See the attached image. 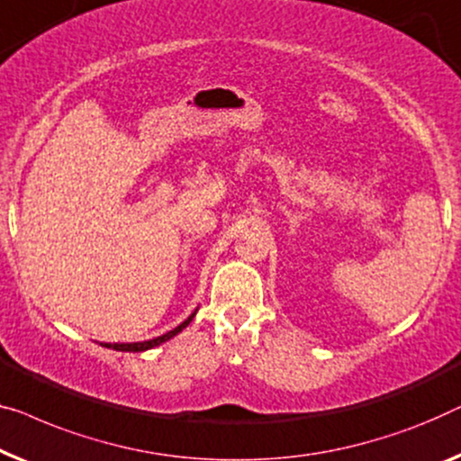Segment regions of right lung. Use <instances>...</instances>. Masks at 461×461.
Segmentation results:
<instances>
[{"label":"right lung","mask_w":461,"mask_h":461,"mask_svg":"<svg viewBox=\"0 0 461 461\" xmlns=\"http://www.w3.org/2000/svg\"><path fill=\"white\" fill-rule=\"evenodd\" d=\"M195 313H197V310L191 313L189 318L185 320L183 324H178L176 329H172V330H168L166 332V335H162V337H156V339H149V341H141V343H102L104 347H110V349H116V351H148V349H153V347H158V345H162V343H166L168 341V339H172V337H176L178 332H181L183 329H186V326H189V322L193 318H195Z\"/></svg>","instance_id":"add662e5"}]
</instances>
